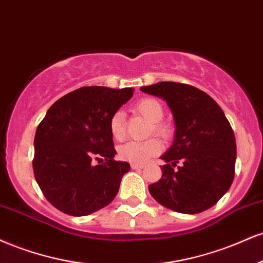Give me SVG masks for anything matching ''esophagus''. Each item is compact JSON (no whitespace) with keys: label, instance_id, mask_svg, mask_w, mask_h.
<instances>
[{"label":"esophagus","instance_id":"34e87169","mask_svg":"<svg viewBox=\"0 0 263 263\" xmlns=\"http://www.w3.org/2000/svg\"><path fill=\"white\" fill-rule=\"evenodd\" d=\"M130 167L133 170H140V168L144 167V165H143V163H130Z\"/></svg>","mask_w":263,"mask_h":263}]
</instances>
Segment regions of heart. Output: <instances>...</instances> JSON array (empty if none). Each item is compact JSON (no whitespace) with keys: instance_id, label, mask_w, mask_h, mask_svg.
<instances>
[{"instance_id":"b5f03b06","label":"heart","mask_w":263,"mask_h":263,"mask_svg":"<svg viewBox=\"0 0 263 263\" xmlns=\"http://www.w3.org/2000/svg\"><path fill=\"white\" fill-rule=\"evenodd\" d=\"M144 118L151 122L150 134H155L162 139H168L172 135V126L163 122V107L155 98L145 97L139 100L133 107ZM108 128L112 138L117 141H122L125 138V118L124 114L117 110L112 114L108 122ZM162 150V145L159 139L151 138L145 141H129L119 147L118 155L122 160L133 163H144L151 157L159 155Z\"/></svg>"}]
</instances>
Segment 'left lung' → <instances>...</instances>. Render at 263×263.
Listing matches in <instances>:
<instances>
[{
  "label": "left lung",
  "instance_id": "left-lung-1",
  "mask_svg": "<svg viewBox=\"0 0 263 263\" xmlns=\"http://www.w3.org/2000/svg\"><path fill=\"white\" fill-rule=\"evenodd\" d=\"M140 89L163 98L176 123L174 145L161 156L162 177L149 186L153 198L183 214L217 204L233 183L236 161L235 135L223 109L186 83L157 82Z\"/></svg>",
  "mask_w": 263,
  "mask_h": 263
}]
</instances>
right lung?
<instances>
[{"label":"right lung","instance_id":"obj_1","mask_svg":"<svg viewBox=\"0 0 263 263\" xmlns=\"http://www.w3.org/2000/svg\"><path fill=\"white\" fill-rule=\"evenodd\" d=\"M133 92L101 86L77 88L59 98L39 123L34 177L48 202L60 212L82 217L117 196L130 165L113 160L117 151L108 122Z\"/></svg>","mask_w":263,"mask_h":263}]
</instances>
